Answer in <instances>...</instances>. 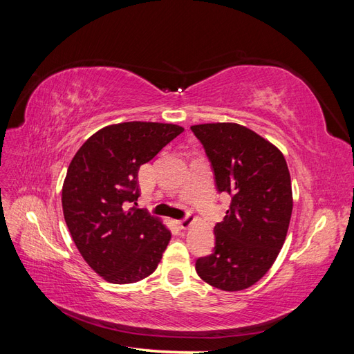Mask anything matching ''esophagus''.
<instances>
[{
  "label": "esophagus",
  "mask_w": 354,
  "mask_h": 354,
  "mask_svg": "<svg viewBox=\"0 0 354 354\" xmlns=\"http://www.w3.org/2000/svg\"><path fill=\"white\" fill-rule=\"evenodd\" d=\"M192 223H194V218H192L190 216H187V217L183 218V220H178V221H177L178 227L183 229V230H185V229H189V227L192 226Z\"/></svg>",
  "instance_id": "obj_1"
}]
</instances>
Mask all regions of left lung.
I'll return each instance as SVG.
<instances>
[{
    "instance_id": "obj_1",
    "label": "left lung",
    "mask_w": 354,
    "mask_h": 354,
    "mask_svg": "<svg viewBox=\"0 0 354 354\" xmlns=\"http://www.w3.org/2000/svg\"><path fill=\"white\" fill-rule=\"evenodd\" d=\"M205 147L217 189L232 196L214 227V252L196 260L202 281L221 291L252 286L269 272L283 246L292 214L291 176L283 153L243 125H192Z\"/></svg>"
}]
</instances>
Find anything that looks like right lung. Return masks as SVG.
<instances>
[{
	"instance_id": "obj_1",
	"label": "right lung",
	"mask_w": 354,
	"mask_h": 354,
	"mask_svg": "<svg viewBox=\"0 0 354 354\" xmlns=\"http://www.w3.org/2000/svg\"><path fill=\"white\" fill-rule=\"evenodd\" d=\"M185 128L131 121L103 127L72 158L62 187V207L82 259L111 283L151 276L171 232L159 217L127 202L140 196L138 169Z\"/></svg>"
}]
</instances>
